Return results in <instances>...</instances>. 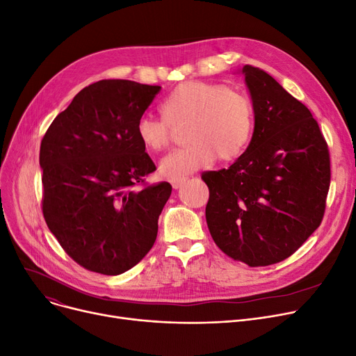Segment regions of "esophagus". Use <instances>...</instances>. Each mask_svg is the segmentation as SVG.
Listing matches in <instances>:
<instances>
[{
	"label": "esophagus",
	"mask_w": 356,
	"mask_h": 356,
	"mask_svg": "<svg viewBox=\"0 0 356 356\" xmlns=\"http://www.w3.org/2000/svg\"><path fill=\"white\" fill-rule=\"evenodd\" d=\"M185 181H187V179H175V181H172L171 184H172V187L175 188V190H178V188H181L182 187V185L185 184Z\"/></svg>",
	"instance_id": "1"
}]
</instances>
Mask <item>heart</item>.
I'll use <instances>...</instances> for the list:
<instances>
[{
  "label": "heart",
  "mask_w": 356,
  "mask_h": 356,
  "mask_svg": "<svg viewBox=\"0 0 356 356\" xmlns=\"http://www.w3.org/2000/svg\"><path fill=\"white\" fill-rule=\"evenodd\" d=\"M161 110L163 117L142 114L136 136L145 149L161 152L172 139V126L190 124L188 146L175 149L159 163L168 179H184L220 161L238 159L249 146L255 131V106L249 95L223 83L202 81L182 82L166 95Z\"/></svg>",
  "instance_id": "b5f03b06"
}]
</instances>
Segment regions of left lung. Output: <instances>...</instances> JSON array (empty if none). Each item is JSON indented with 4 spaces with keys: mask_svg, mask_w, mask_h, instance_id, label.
Listing matches in <instances>:
<instances>
[{
    "mask_svg": "<svg viewBox=\"0 0 356 356\" xmlns=\"http://www.w3.org/2000/svg\"><path fill=\"white\" fill-rule=\"evenodd\" d=\"M255 131L233 165L201 175L216 245L249 266L291 257L320 226L330 185L327 143L310 110L259 67H242Z\"/></svg>",
    "mask_w": 356,
    "mask_h": 356,
    "instance_id": "8db88e82",
    "label": "left lung"
}]
</instances>
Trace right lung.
I'll use <instances>...</instances> for the list:
<instances>
[{"label": "right lung", "instance_id": "obj_1", "mask_svg": "<svg viewBox=\"0 0 356 356\" xmlns=\"http://www.w3.org/2000/svg\"><path fill=\"white\" fill-rule=\"evenodd\" d=\"M159 91L129 79L94 82L42 139L46 225L67 255L92 273L123 274L156 241L171 184L134 187L156 169L136 136V123Z\"/></svg>", "mask_w": 356, "mask_h": 356}]
</instances>
